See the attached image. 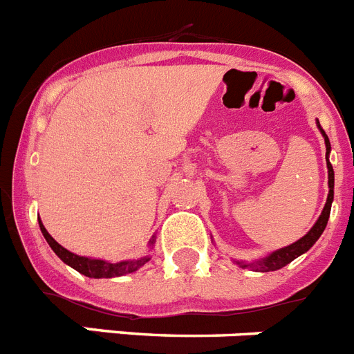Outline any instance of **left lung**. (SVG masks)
I'll return each mask as SVG.
<instances>
[{"label":"left lung","mask_w":354,"mask_h":354,"mask_svg":"<svg viewBox=\"0 0 354 354\" xmlns=\"http://www.w3.org/2000/svg\"><path fill=\"white\" fill-rule=\"evenodd\" d=\"M317 126L319 130H321L322 137H324V144H326V165H328V187H330V194H328V199H326V205L324 208H322V214L319 215L317 223L313 224L312 230H310L308 233H306L305 236H301L299 241H296L294 244L287 245V248H281V250L274 251V253L267 254L266 258H262V260H257V262L253 263H245V262H236L239 266L242 267V269H245V267H250V269L253 270H260V272H269V270H278L281 269V267H285L287 263H290L294 258H297L299 254L306 253V251L312 248L315 242H317L319 236L322 235V232H324L326 224H328V219H330V212H331V203H333V185H335V173H333V167H331L330 160H328V155H330L331 151V144H330V139H328V135L324 133V130L321 128V124H319L317 121Z\"/></svg>","instance_id":"8db88e82"}]
</instances>
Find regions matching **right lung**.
I'll list each match as a JSON object with an SVG mask.
<instances>
[{
	"instance_id": "1",
	"label": "right lung",
	"mask_w": 354,
	"mask_h": 354,
	"mask_svg": "<svg viewBox=\"0 0 354 354\" xmlns=\"http://www.w3.org/2000/svg\"><path fill=\"white\" fill-rule=\"evenodd\" d=\"M39 226H41V232L44 235V239L48 241L49 248L55 251L60 260L67 266H71L73 269H76L78 272H82L84 276H88V278H115V276H124L130 274V272H135L137 269L144 266L146 262H149L151 258L149 257H140L135 258V260H124V262H106V260H100V258H87V257H78V254L71 253L66 248L58 244L53 236L49 235L48 230L44 228V224L39 219ZM149 244H155V236H153Z\"/></svg>"
}]
</instances>
